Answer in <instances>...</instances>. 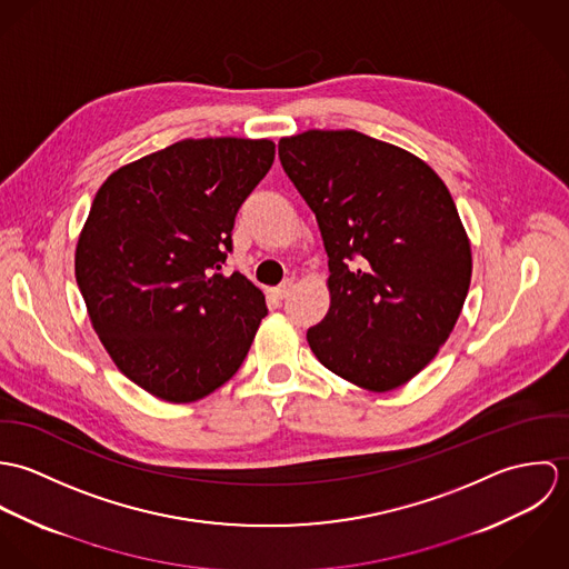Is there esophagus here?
Returning a JSON list of instances; mask_svg holds the SVG:
<instances>
[{"instance_id":"esophagus-1","label":"esophagus","mask_w":569,"mask_h":569,"mask_svg":"<svg viewBox=\"0 0 569 569\" xmlns=\"http://www.w3.org/2000/svg\"><path fill=\"white\" fill-rule=\"evenodd\" d=\"M291 289H293V282H291V280H284L282 284L273 287L269 293H271L276 300H282V298H287V296L291 293Z\"/></svg>"}]
</instances>
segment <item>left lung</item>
<instances>
[{"label":"left lung","instance_id":"8db88e82","mask_svg":"<svg viewBox=\"0 0 569 569\" xmlns=\"http://www.w3.org/2000/svg\"><path fill=\"white\" fill-rule=\"evenodd\" d=\"M284 172L313 210L330 307L313 355L337 377L390 392L449 339L473 271L449 188L429 163L352 129L280 138Z\"/></svg>","mask_w":569,"mask_h":569}]
</instances>
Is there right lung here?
I'll return each instance as SVG.
<instances>
[{"mask_svg":"<svg viewBox=\"0 0 569 569\" xmlns=\"http://www.w3.org/2000/svg\"><path fill=\"white\" fill-rule=\"evenodd\" d=\"M267 138L181 140L113 170L74 253L91 326L118 370L192 403L241 368L264 296L221 273L237 212L273 163Z\"/></svg>","mask_w":569,"mask_h":569,"instance_id":"right-lung-1","label":"right lung"}]
</instances>
